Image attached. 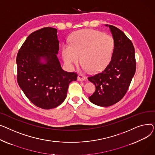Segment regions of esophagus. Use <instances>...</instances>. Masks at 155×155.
Here are the masks:
<instances>
[{"label":"esophagus","instance_id":"obj_1","mask_svg":"<svg viewBox=\"0 0 155 155\" xmlns=\"http://www.w3.org/2000/svg\"><path fill=\"white\" fill-rule=\"evenodd\" d=\"M86 79V77L83 75V74H78V80L79 81H84Z\"/></svg>","mask_w":155,"mask_h":155}]
</instances>
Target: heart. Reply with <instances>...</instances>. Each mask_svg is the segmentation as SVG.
Returning a JSON list of instances; mask_svg holds the SVG:
<instances>
[{"mask_svg":"<svg viewBox=\"0 0 155 155\" xmlns=\"http://www.w3.org/2000/svg\"><path fill=\"white\" fill-rule=\"evenodd\" d=\"M69 44L62 45V56L66 65L73 68L80 61L84 70L97 72L110 61L114 48V41L110 34L86 29L72 33Z\"/></svg>","mask_w":155,"mask_h":155,"instance_id":"obj_1","label":"heart"}]
</instances>
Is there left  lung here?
I'll list each match as a JSON object with an SVG mask.
<instances>
[{"instance_id":"left-lung-1","label":"left lung","mask_w":155,"mask_h":155,"mask_svg":"<svg viewBox=\"0 0 155 155\" xmlns=\"http://www.w3.org/2000/svg\"><path fill=\"white\" fill-rule=\"evenodd\" d=\"M105 26L109 27L114 41L111 61L102 72L87 78L96 86L94 93L89 97V101L103 107L114 104L123 97L136 71L132 42L117 27L107 24Z\"/></svg>"}]
</instances>
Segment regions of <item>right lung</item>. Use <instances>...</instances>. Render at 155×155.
<instances>
[{"mask_svg": "<svg viewBox=\"0 0 155 155\" xmlns=\"http://www.w3.org/2000/svg\"><path fill=\"white\" fill-rule=\"evenodd\" d=\"M58 30L45 27L31 34L17 54V83L31 103L44 110L64 101L75 72L63 70L57 55Z\"/></svg>", "mask_w": 155, "mask_h": 155, "instance_id": "obj_1", "label": "right lung"}]
</instances>
